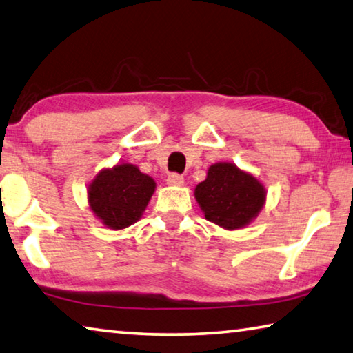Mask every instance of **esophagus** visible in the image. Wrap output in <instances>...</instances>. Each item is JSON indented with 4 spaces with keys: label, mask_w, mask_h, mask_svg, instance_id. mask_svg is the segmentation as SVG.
Masks as SVG:
<instances>
[{
    "label": "esophagus",
    "mask_w": 353,
    "mask_h": 353,
    "mask_svg": "<svg viewBox=\"0 0 353 353\" xmlns=\"http://www.w3.org/2000/svg\"><path fill=\"white\" fill-rule=\"evenodd\" d=\"M167 183L172 184V186H180V184L184 183V178L180 173H170V175L167 176Z\"/></svg>",
    "instance_id": "obj_1"
}]
</instances>
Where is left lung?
I'll return each mask as SVG.
<instances>
[{
  "mask_svg": "<svg viewBox=\"0 0 353 353\" xmlns=\"http://www.w3.org/2000/svg\"><path fill=\"white\" fill-rule=\"evenodd\" d=\"M195 199L206 221L227 230H236L252 221L261 210L265 190L256 178L230 163L210 167L205 181L195 188Z\"/></svg>",
  "mask_w": 353,
  "mask_h": 353,
  "instance_id": "8db88e82",
  "label": "left lung"
}]
</instances>
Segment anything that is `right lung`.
Masks as SVG:
<instances>
[{"label": "right lung", "instance_id": "obj_1", "mask_svg": "<svg viewBox=\"0 0 353 353\" xmlns=\"http://www.w3.org/2000/svg\"><path fill=\"white\" fill-rule=\"evenodd\" d=\"M154 181L132 164H119L98 173L89 188V203L97 217L112 230L139 221L154 192Z\"/></svg>", "mask_w": 353, "mask_h": 353}]
</instances>
